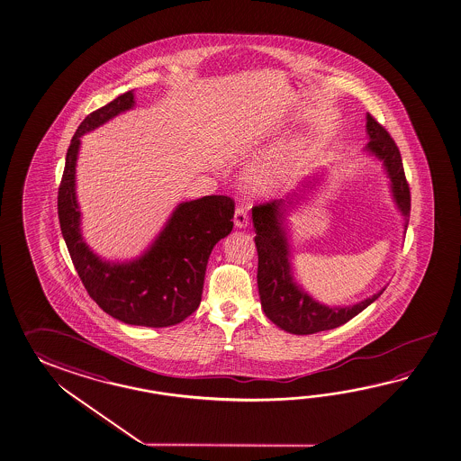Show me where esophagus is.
<instances>
[{
  "mask_svg": "<svg viewBox=\"0 0 461 461\" xmlns=\"http://www.w3.org/2000/svg\"><path fill=\"white\" fill-rule=\"evenodd\" d=\"M235 225L238 228H246L249 225V215H248V208L240 205L235 210Z\"/></svg>",
  "mask_w": 461,
  "mask_h": 461,
  "instance_id": "34e87169",
  "label": "esophagus"
}]
</instances>
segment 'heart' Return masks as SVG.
I'll return each mask as SVG.
<instances>
[{
  "mask_svg": "<svg viewBox=\"0 0 461 461\" xmlns=\"http://www.w3.org/2000/svg\"><path fill=\"white\" fill-rule=\"evenodd\" d=\"M276 179V174L273 169L266 167V169L259 170L256 176H254L253 184L256 187H269Z\"/></svg>",
  "mask_w": 461,
  "mask_h": 461,
  "instance_id": "obj_1",
  "label": "heart"
}]
</instances>
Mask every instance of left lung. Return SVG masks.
I'll return each instance as SVG.
<instances>
[{
  "mask_svg": "<svg viewBox=\"0 0 461 461\" xmlns=\"http://www.w3.org/2000/svg\"><path fill=\"white\" fill-rule=\"evenodd\" d=\"M369 134L367 149L384 160L385 169L393 182L395 202L405 216V230L411 215V188L405 179L404 166L399 148L384 126L373 114L367 113ZM282 200H271L253 207L258 248V287L261 305L267 319L294 335H312L317 331L337 329L347 323L369 303L376 301L383 291L351 307H325L301 291L289 274V246L282 226Z\"/></svg>",
  "mask_w": 461,
  "mask_h": 461,
  "instance_id": "1",
  "label": "left lung"
}]
</instances>
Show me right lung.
<instances>
[{"mask_svg":"<svg viewBox=\"0 0 461 461\" xmlns=\"http://www.w3.org/2000/svg\"><path fill=\"white\" fill-rule=\"evenodd\" d=\"M132 98V90L120 95L80 122L67 149L57 213L78 277L100 309L128 325L159 329L180 323L197 311L210 253L233 230L235 200L208 195L180 203L156 243L138 261L112 264L95 256L78 228L76 160L80 136L130 110Z\"/></svg>","mask_w":461,"mask_h":461,"instance_id":"right-lung-1","label":"right lung"}]
</instances>
